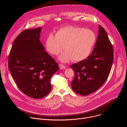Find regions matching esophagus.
<instances>
[{
    "mask_svg": "<svg viewBox=\"0 0 127 127\" xmlns=\"http://www.w3.org/2000/svg\"><path fill=\"white\" fill-rule=\"evenodd\" d=\"M59 68L60 69H65L66 68V67L64 65H63V64H59Z\"/></svg>",
    "mask_w": 127,
    "mask_h": 127,
    "instance_id": "34e87169",
    "label": "esophagus"
}]
</instances>
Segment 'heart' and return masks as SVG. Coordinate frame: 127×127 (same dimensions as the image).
<instances>
[{
  "label": "heart",
  "instance_id": "obj_1",
  "mask_svg": "<svg viewBox=\"0 0 127 127\" xmlns=\"http://www.w3.org/2000/svg\"><path fill=\"white\" fill-rule=\"evenodd\" d=\"M96 42V35L92 30L83 28L68 26L58 30L55 35L51 33L46 41L47 51L54 55H58L59 60L66 63L71 59L81 61L91 53Z\"/></svg>",
  "mask_w": 127,
  "mask_h": 127
}]
</instances>
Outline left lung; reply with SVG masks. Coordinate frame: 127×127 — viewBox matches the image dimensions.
I'll return each mask as SVG.
<instances>
[{
	"mask_svg": "<svg viewBox=\"0 0 127 127\" xmlns=\"http://www.w3.org/2000/svg\"><path fill=\"white\" fill-rule=\"evenodd\" d=\"M98 27V34L92 54L86 59L71 66L75 73L72 88L81 95L96 92L105 82L112 68L113 46L104 29L99 25Z\"/></svg>",
	"mask_w": 127,
	"mask_h": 127,
	"instance_id": "obj_1",
	"label": "left lung"
}]
</instances>
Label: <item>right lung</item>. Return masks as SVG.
I'll list each match as a JSON object with an SVG mask.
<instances>
[{
	"instance_id": "obj_1",
	"label": "right lung",
	"mask_w": 127,
	"mask_h": 127,
	"mask_svg": "<svg viewBox=\"0 0 127 127\" xmlns=\"http://www.w3.org/2000/svg\"><path fill=\"white\" fill-rule=\"evenodd\" d=\"M42 28L22 32L14 41L8 68L18 87L27 96L40 99L51 91L50 79L59 66L45 51L40 38Z\"/></svg>"
}]
</instances>
